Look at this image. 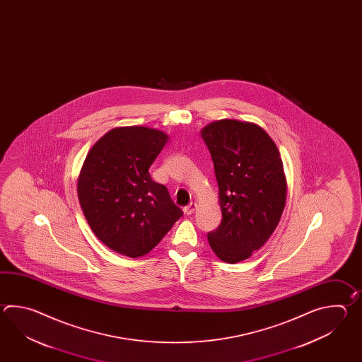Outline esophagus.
Returning <instances> with one entry per match:
<instances>
[{"label": "esophagus", "instance_id": "esophagus-1", "mask_svg": "<svg viewBox=\"0 0 362 362\" xmlns=\"http://www.w3.org/2000/svg\"><path fill=\"white\" fill-rule=\"evenodd\" d=\"M197 209V203H189L186 207L184 208V212L186 215H192L194 211Z\"/></svg>", "mask_w": 362, "mask_h": 362}]
</instances>
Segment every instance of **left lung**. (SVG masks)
Masks as SVG:
<instances>
[{
    "instance_id": "obj_1",
    "label": "left lung",
    "mask_w": 362,
    "mask_h": 362,
    "mask_svg": "<svg viewBox=\"0 0 362 362\" xmlns=\"http://www.w3.org/2000/svg\"><path fill=\"white\" fill-rule=\"evenodd\" d=\"M200 134L215 165L223 212L208 242L220 260L235 264L262 248L277 228L287 192L284 163L257 124L223 119Z\"/></svg>"
}]
</instances>
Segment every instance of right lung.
<instances>
[{
	"label": "right lung",
	"mask_w": 362,
	"mask_h": 362,
	"mask_svg": "<svg viewBox=\"0 0 362 362\" xmlns=\"http://www.w3.org/2000/svg\"><path fill=\"white\" fill-rule=\"evenodd\" d=\"M168 142L162 131L120 127L98 139L85 158L77 197L102 243L117 254L150 252L182 216L148 168Z\"/></svg>",
	"instance_id": "right-lung-1"
}]
</instances>
